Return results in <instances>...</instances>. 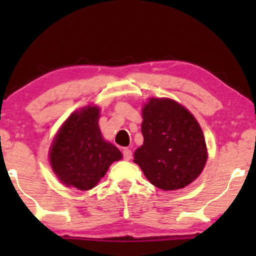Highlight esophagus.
I'll list each match as a JSON object with an SVG mask.
<instances>
[{
    "instance_id": "esophagus-1",
    "label": "esophagus",
    "mask_w": 256,
    "mask_h": 256,
    "mask_svg": "<svg viewBox=\"0 0 256 256\" xmlns=\"http://www.w3.org/2000/svg\"><path fill=\"white\" fill-rule=\"evenodd\" d=\"M122 154H124V158L126 160H130L132 157V150L128 149V148H124V152H122Z\"/></svg>"
}]
</instances>
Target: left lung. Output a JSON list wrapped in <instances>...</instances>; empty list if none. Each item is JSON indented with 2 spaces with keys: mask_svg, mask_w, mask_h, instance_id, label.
<instances>
[{
  "mask_svg": "<svg viewBox=\"0 0 256 256\" xmlns=\"http://www.w3.org/2000/svg\"><path fill=\"white\" fill-rule=\"evenodd\" d=\"M143 144L134 152L150 183L166 191L191 184L204 169L208 149L202 128L186 108L152 98L142 110Z\"/></svg>",
  "mask_w": 256,
  "mask_h": 256,
  "instance_id": "1",
  "label": "left lung"
}]
</instances>
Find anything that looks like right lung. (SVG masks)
I'll return each mask as SVG.
<instances>
[{
    "label": "right lung",
    "mask_w": 256,
    "mask_h": 256,
    "mask_svg": "<svg viewBox=\"0 0 256 256\" xmlns=\"http://www.w3.org/2000/svg\"><path fill=\"white\" fill-rule=\"evenodd\" d=\"M100 110L87 106L72 113L59 129L50 148V164L66 186L90 190L115 160L122 158L116 146L104 141L99 128Z\"/></svg>",
    "instance_id": "obj_1"
}]
</instances>
